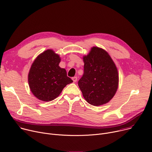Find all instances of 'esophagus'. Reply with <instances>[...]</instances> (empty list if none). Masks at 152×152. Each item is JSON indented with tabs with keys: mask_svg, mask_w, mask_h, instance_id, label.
Listing matches in <instances>:
<instances>
[{
	"mask_svg": "<svg viewBox=\"0 0 152 152\" xmlns=\"http://www.w3.org/2000/svg\"><path fill=\"white\" fill-rule=\"evenodd\" d=\"M72 80H73L74 82H76L77 80V77L76 76H75L73 77H72Z\"/></svg>",
	"mask_w": 152,
	"mask_h": 152,
	"instance_id": "obj_1",
	"label": "esophagus"
}]
</instances>
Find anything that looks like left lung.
<instances>
[{
    "instance_id": "left-lung-1",
    "label": "left lung",
    "mask_w": 152,
    "mask_h": 152,
    "mask_svg": "<svg viewBox=\"0 0 152 152\" xmlns=\"http://www.w3.org/2000/svg\"><path fill=\"white\" fill-rule=\"evenodd\" d=\"M84 74L78 86L84 98L92 105L108 102L115 96L119 82L117 68L108 53L93 47L83 57Z\"/></svg>"
}]
</instances>
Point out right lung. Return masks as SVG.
Segmentation results:
<instances>
[{"label":"right lung","mask_w":152,"mask_h":152,"mask_svg":"<svg viewBox=\"0 0 152 152\" xmlns=\"http://www.w3.org/2000/svg\"><path fill=\"white\" fill-rule=\"evenodd\" d=\"M59 55L47 50L36 58L28 73V84L33 94L40 101H51L61 94L64 88L73 80L66 75L65 69L59 66Z\"/></svg>","instance_id":"obj_1"}]
</instances>
